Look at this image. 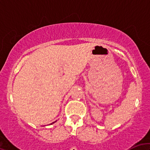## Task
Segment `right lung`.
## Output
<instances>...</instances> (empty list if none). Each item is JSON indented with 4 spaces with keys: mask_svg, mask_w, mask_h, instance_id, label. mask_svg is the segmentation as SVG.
I'll list each match as a JSON object with an SVG mask.
<instances>
[{
    "mask_svg": "<svg viewBox=\"0 0 150 150\" xmlns=\"http://www.w3.org/2000/svg\"><path fill=\"white\" fill-rule=\"evenodd\" d=\"M55 122H56V121H55ZM55 122H53V123H55ZM51 124H52V123H51Z\"/></svg>",
    "mask_w": 150,
    "mask_h": 150,
    "instance_id": "1",
    "label": "right lung"
}]
</instances>
